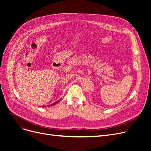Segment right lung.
I'll return each mask as SVG.
<instances>
[{
    "label": "right lung",
    "mask_w": 151,
    "mask_h": 151,
    "mask_svg": "<svg viewBox=\"0 0 151 151\" xmlns=\"http://www.w3.org/2000/svg\"><path fill=\"white\" fill-rule=\"evenodd\" d=\"M58 101H57V102H55V103H53V104H51V105H50V106H53V105H54V104H57V103H58ZM45 106H42V107H45Z\"/></svg>",
    "instance_id": "right-lung-1"
}]
</instances>
